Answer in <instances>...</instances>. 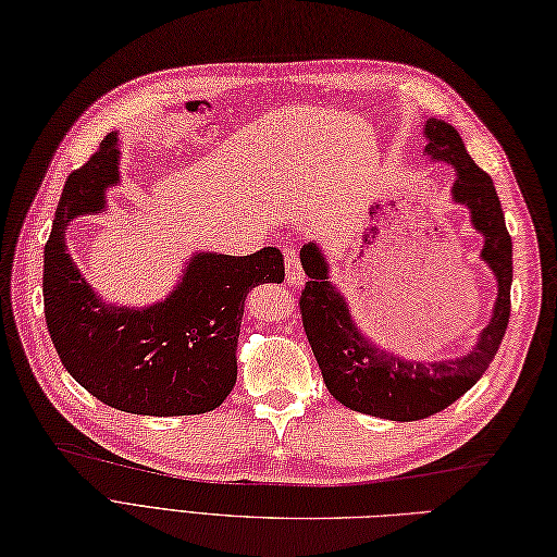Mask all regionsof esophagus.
Returning <instances> with one entry per match:
<instances>
[{
	"label": "esophagus",
	"instance_id": "esophagus-1",
	"mask_svg": "<svg viewBox=\"0 0 557 557\" xmlns=\"http://www.w3.org/2000/svg\"><path fill=\"white\" fill-rule=\"evenodd\" d=\"M283 260H286V283L293 288H300L305 283V271L300 267V260H297V250L283 248Z\"/></svg>",
	"mask_w": 557,
	"mask_h": 557
}]
</instances>
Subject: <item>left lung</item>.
I'll return each instance as SVG.
<instances>
[{
    "instance_id": "obj_1",
    "label": "left lung",
    "mask_w": 557,
    "mask_h": 557,
    "mask_svg": "<svg viewBox=\"0 0 557 557\" xmlns=\"http://www.w3.org/2000/svg\"><path fill=\"white\" fill-rule=\"evenodd\" d=\"M425 156L456 170L451 196L468 208L470 224L482 234V260L494 271L498 295L492 319L468 355L444 361H406L375 347L351 321L345 297L329 281V262L317 243H307L300 260L309 281L300 295L307 341L323 383L347 409L387 420L428 418L444 411L480 381L494 361L510 319L512 243L492 176L478 168L449 122H425Z\"/></svg>"
}]
</instances>
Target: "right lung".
<instances>
[{
    "instance_id": "obj_1",
    "label": "right lung",
    "mask_w": 557,
    "mask_h": 557,
    "mask_svg": "<svg viewBox=\"0 0 557 557\" xmlns=\"http://www.w3.org/2000/svg\"><path fill=\"white\" fill-rule=\"evenodd\" d=\"M117 132L63 186L45 246V317L61 363L89 395L137 416H191L220 406L236 385V347L248 293L283 281V255L198 252L165 300L111 307L67 255L65 228L101 212L106 188L120 182Z\"/></svg>"
}]
</instances>
